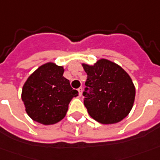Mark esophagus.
Returning a JSON list of instances; mask_svg holds the SVG:
<instances>
[{
	"mask_svg": "<svg viewBox=\"0 0 160 160\" xmlns=\"http://www.w3.org/2000/svg\"><path fill=\"white\" fill-rule=\"evenodd\" d=\"M78 93H79V96L81 97V96H82V87L78 88Z\"/></svg>",
	"mask_w": 160,
	"mask_h": 160,
	"instance_id": "esophagus-1",
	"label": "esophagus"
}]
</instances>
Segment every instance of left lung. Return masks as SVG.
I'll list each match as a JSON object with an SVG mask.
<instances>
[{
  "mask_svg": "<svg viewBox=\"0 0 160 160\" xmlns=\"http://www.w3.org/2000/svg\"><path fill=\"white\" fill-rule=\"evenodd\" d=\"M87 73L84 105L91 118L103 124L118 123L127 117L135 100V86L122 67L107 59L94 65L82 63Z\"/></svg>",
  "mask_w": 160,
  "mask_h": 160,
  "instance_id": "left-lung-1",
  "label": "left lung"
}]
</instances>
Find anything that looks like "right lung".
Instances as JSON below:
<instances>
[{"mask_svg": "<svg viewBox=\"0 0 160 160\" xmlns=\"http://www.w3.org/2000/svg\"><path fill=\"white\" fill-rule=\"evenodd\" d=\"M63 72L62 66L49 62L28 78L22 100L27 114L34 121L45 125L57 124L65 117L71 99L78 96V91L62 76Z\"/></svg>", "mask_w": 160, "mask_h": 160, "instance_id": "add662e5", "label": "right lung"}]
</instances>
